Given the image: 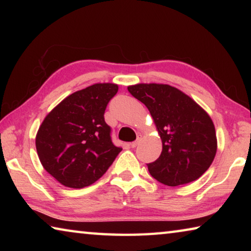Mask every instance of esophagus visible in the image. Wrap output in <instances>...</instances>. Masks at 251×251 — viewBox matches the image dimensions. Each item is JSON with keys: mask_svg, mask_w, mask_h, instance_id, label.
<instances>
[{"mask_svg": "<svg viewBox=\"0 0 251 251\" xmlns=\"http://www.w3.org/2000/svg\"><path fill=\"white\" fill-rule=\"evenodd\" d=\"M141 139H142V135H138V137H137V139H136V141L135 142H133V143H130V146L131 147H136V146H137L138 145V143L139 142H141Z\"/></svg>", "mask_w": 251, "mask_h": 251, "instance_id": "esophagus-1", "label": "esophagus"}]
</instances>
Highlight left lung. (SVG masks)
Listing matches in <instances>:
<instances>
[{
    "label": "left lung",
    "instance_id": "8db88e82",
    "mask_svg": "<svg viewBox=\"0 0 251 251\" xmlns=\"http://www.w3.org/2000/svg\"><path fill=\"white\" fill-rule=\"evenodd\" d=\"M127 88L150 110L163 144L159 158L147 165L151 175L171 187L198 179L217 152L215 125L208 113L168 84L139 83Z\"/></svg>",
    "mask_w": 251,
    "mask_h": 251
}]
</instances>
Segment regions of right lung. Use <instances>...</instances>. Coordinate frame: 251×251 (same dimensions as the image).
<instances>
[{
	"label": "right lung",
	"instance_id": "add662e5",
	"mask_svg": "<svg viewBox=\"0 0 251 251\" xmlns=\"http://www.w3.org/2000/svg\"><path fill=\"white\" fill-rule=\"evenodd\" d=\"M118 85L93 84L65 97L45 116L35 145L42 166L59 184L84 188L104 175L122 148L110 139L104 113Z\"/></svg>",
	"mask_w": 251,
	"mask_h": 251
}]
</instances>
